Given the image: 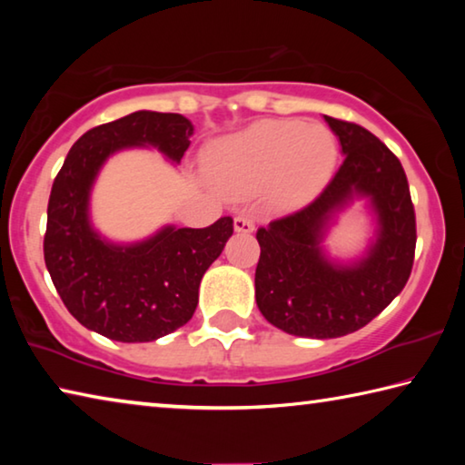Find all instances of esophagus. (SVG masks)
I'll list each match as a JSON object with an SVG mask.
<instances>
[{"label":"esophagus","instance_id":"34e87169","mask_svg":"<svg viewBox=\"0 0 465 465\" xmlns=\"http://www.w3.org/2000/svg\"><path fill=\"white\" fill-rule=\"evenodd\" d=\"M233 230L238 233L254 232V219H252L250 215H238L233 219Z\"/></svg>","mask_w":465,"mask_h":465}]
</instances>
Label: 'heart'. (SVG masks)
<instances>
[{"label": "heart", "mask_w": 465, "mask_h": 465, "mask_svg": "<svg viewBox=\"0 0 465 465\" xmlns=\"http://www.w3.org/2000/svg\"><path fill=\"white\" fill-rule=\"evenodd\" d=\"M334 157V137L324 127L261 121L211 143L204 166L227 194H248L272 180L274 199L295 203L324 183Z\"/></svg>", "instance_id": "heart-1"}]
</instances>
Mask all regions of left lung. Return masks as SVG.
<instances>
[{
	"label": "left lung",
	"mask_w": 465,
	"mask_h": 465,
	"mask_svg": "<svg viewBox=\"0 0 465 465\" xmlns=\"http://www.w3.org/2000/svg\"><path fill=\"white\" fill-rule=\"evenodd\" d=\"M344 162L316 199L256 232V303L272 326L302 338H338L367 326L411 277L416 219L402 163L373 133L324 116ZM355 198L376 215V240L349 265L321 248L329 222Z\"/></svg>",
	"instance_id": "obj_1"
}]
</instances>
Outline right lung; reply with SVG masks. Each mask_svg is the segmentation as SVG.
Returning <instances> with one entry per match:
<instances>
[{"label": "right lung", "mask_w": 465, "mask_h": 465, "mask_svg": "<svg viewBox=\"0 0 465 465\" xmlns=\"http://www.w3.org/2000/svg\"><path fill=\"white\" fill-rule=\"evenodd\" d=\"M193 123L174 113H137L100 124L75 141L54 178L46 209L45 264L69 313L110 341L149 342L193 318L203 274L233 233V219L213 225H166L152 238L113 243L90 223V193L110 155L155 147L180 163Z\"/></svg>", "instance_id": "obj_1"}]
</instances>
